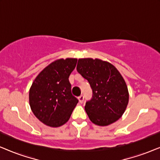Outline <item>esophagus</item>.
I'll use <instances>...</instances> for the list:
<instances>
[{"label":"esophagus","instance_id":"esophagus-1","mask_svg":"<svg viewBox=\"0 0 160 160\" xmlns=\"http://www.w3.org/2000/svg\"><path fill=\"white\" fill-rule=\"evenodd\" d=\"M78 101H79L80 103H82L83 101H84V96L80 95L79 97H78Z\"/></svg>","mask_w":160,"mask_h":160}]
</instances>
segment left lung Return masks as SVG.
Here are the masks:
<instances>
[{"label":"left lung","instance_id":"1","mask_svg":"<svg viewBox=\"0 0 160 160\" xmlns=\"http://www.w3.org/2000/svg\"><path fill=\"white\" fill-rule=\"evenodd\" d=\"M76 70L92 89V97L84 107L90 121L107 126L121 118L128 104L129 92L119 71L110 62L92 58L78 59Z\"/></svg>","mask_w":160,"mask_h":160}]
</instances>
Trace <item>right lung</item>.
Listing matches in <instances>:
<instances>
[{
  "label": "right lung",
  "mask_w": 160,
  "mask_h": 160,
  "mask_svg": "<svg viewBox=\"0 0 160 160\" xmlns=\"http://www.w3.org/2000/svg\"><path fill=\"white\" fill-rule=\"evenodd\" d=\"M77 59L57 60L45 68L29 92L30 108L46 125L58 128L68 121L78 100L71 94L69 76Z\"/></svg>",
  "instance_id": "1"
}]
</instances>
